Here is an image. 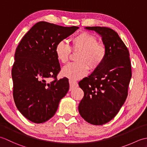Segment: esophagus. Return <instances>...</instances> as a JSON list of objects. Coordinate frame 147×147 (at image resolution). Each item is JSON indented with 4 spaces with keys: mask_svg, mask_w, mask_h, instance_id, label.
<instances>
[{
    "mask_svg": "<svg viewBox=\"0 0 147 147\" xmlns=\"http://www.w3.org/2000/svg\"><path fill=\"white\" fill-rule=\"evenodd\" d=\"M69 85H70V88H69L70 91L78 86L77 82H74V81H72V80H69Z\"/></svg>",
    "mask_w": 147,
    "mask_h": 147,
    "instance_id": "obj_1",
    "label": "esophagus"
}]
</instances>
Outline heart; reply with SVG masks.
Wrapping results in <instances>:
<instances>
[{"label": "heart", "instance_id": "heart-1", "mask_svg": "<svg viewBox=\"0 0 147 147\" xmlns=\"http://www.w3.org/2000/svg\"><path fill=\"white\" fill-rule=\"evenodd\" d=\"M72 49L80 51L77 57V63L65 65L61 71L62 76L70 80L82 78L88 73L89 67L92 70L98 69L104 61L106 55L105 47L97 43V38L88 32H82L71 38ZM71 52V47L64 40L55 45V54L57 60L65 64L68 61Z\"/></svg>", "mask_w": 147, "mask_h": 147}]
</instances>
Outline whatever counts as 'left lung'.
<instances>
[{
	"instance_id": "8db88e82",
	"label": "left lung",
	"mask_w": 147,
	"mask_h": 147,
	"mask_svg": "<svg viewBox=\"0 0 147 147\" xmlns=\"http://www.w3.org/2000/svg\"><path fill=\"white\" fill-rule=\"evenodd\" d=\"M85 28L102 37L106 55L100 66L79 82L84 96L78 110L88 123L102 125L116 115L127 98L131 78L129 53L114 30L100 26Z\"/></svg>"
}]
</instances>
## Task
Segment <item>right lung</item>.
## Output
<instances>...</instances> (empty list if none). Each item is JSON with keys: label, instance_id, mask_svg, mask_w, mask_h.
I'll list each match as a JSON object with an SVG mask.
<instances>
[{"label": "right lung", "instance_id": "1", "mask_svg": "<svg viewBox=\"0 0 147 147\" xmlns=\"http://www.w3.org/2000/svg\"><path fill=\"white\" fill-rule=\"evenodd\" d=\"M78 28L40 21L16 50L12 69L14 100L18 111L33 123H43L54 116L68 92V79H56L61 67L55 47ZM51 77L55 80L49 83Z\"/></svg>", "mask_w": 147, "mask_h": 147}]
</instances>
